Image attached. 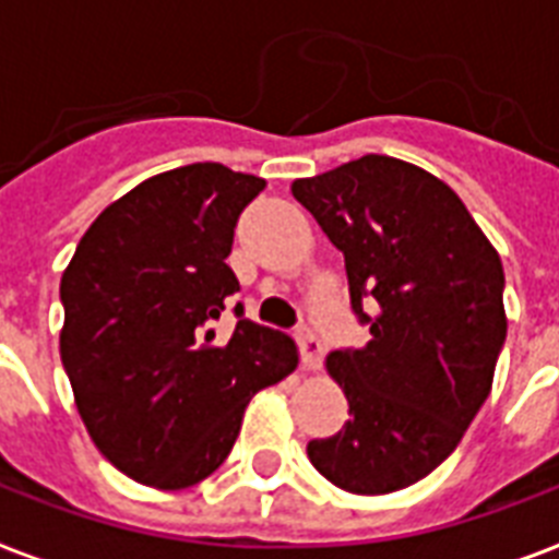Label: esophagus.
Instances as JSON below:
<instances>
[{
  "label": "esophagus",
  "instance_id": "1",
  "mask_svg": "<svg viewBox=\"0 0 559 559\" xmlns=\"http://www.w3.org/2000/svg\"><path fill=\"white\" fill-rule=\"evenodd\" d=\"M296 342H298V354H301V366H305L307 371H316V368L322 366L324 345L322 340L316 336V331L310 328V324H298Z\"/></svg>",
  "mask_w": 559,
  "mask_h": 559
}]
</instances>
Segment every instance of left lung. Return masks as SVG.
Instances as JSON below:
<instances>
[{"label":"left lung","mask_w":559,"mask_h":559,"mask_svg":"<svg viewBox=\"0 0 559 559\" xmlns=\"http://www.w3.org/2000/svg\"><path fill=\"white\" fill-rule=\"evenodd\" d=\"M293 197L345 254L371 331L328 357L350 420L307 455L348 493H394L441 467L485 406L508 333L502 261L452 188L391 156L296 179Z\"/></svg>","instance_id":"8db88e82"}]
</instances>
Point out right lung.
I'll use <instances>...</instances> for the list:
<instances>
[{"label":"right lung","instance_id":"right-lung-1","mask_svg":"<svg viewBox=\"0 0 559 559\" xmlns=\"http://www.w3.org/2000/svg\"><path fill=\"white\" fill-rule=\"evenodd\" d=\"M263 179L197 162L144 179L90 226L60 281V359L92 441L124 476L182 490L226 461L249 400L293 373L289 336L243 319L226 263Z\"/></svg>","mask_w":559,"mask_h":559}]
</instances>
